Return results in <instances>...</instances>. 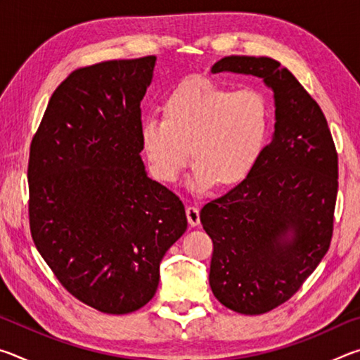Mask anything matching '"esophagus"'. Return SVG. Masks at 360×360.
Listing matches in <instances>:
<instances>
[{
    "label": "esophagus",
    "mask_w": 360,
    "mask_h": 360,
    "mask_svg": "<svg viewBox=\"0 0 360 360\" xmlns=\"http://www.w3.org/2000/svg\"><path fill=\"white\" fill-rule=\"evenodd\" d=\"M186 216H187L188 224H191V227H197L200 224V211L197 206H187Z\"/></svg>",
    "instance_id": "obj_1"
}]
</instances>
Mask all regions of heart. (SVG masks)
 Wrapping results in <instances>:
<instances>
[{
	"instance_id": "heart-1",
	"label": "heart",
	"mask_w": 360,
	"mask_h": 360,
	"mask_svg": "<svg viewBox=\"0 0 360 360\" xmlns=\"http://www.w3.org/2000/svg\"><path fill=\"white\" fill-rule=\"evenodd\" d=\"M162 119L139 127L143 154L154 178L179 179L191 149L193 187H231L245 181L271 131L270 101L257 89L233 90L205 76L181 81L162 103Z\"/></svg>"
}]
</instances>
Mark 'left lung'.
Here are the masks:
<instances>
[{"label":"left lung","mask_w":360,"mask_h":360,"mask_svg":"<svg viewBox=\"0 0 360 360\" xmlns=\"http://www.w3.org/2000/svg\"><path fill=\"white\" fill-rule=\"evenodd\" d=\"M211 72L257 76L275 96V133L257 165L200 212L214 248L212 294L236 313L264 314L288 302L328 251L338 155L319 105L276 60L230 56Z\"/></svg>","instance_id":"8db88e82"}]
</instances>
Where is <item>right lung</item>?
<instances>
[{
    "instance_id": "1",
    "label": "right lung",
    "mask_w": 360,
    "mask_h": 360,
    "mask_svg": "<svg viewBox=\"0 0 360 360\" xmlns=\"http://www.w3.org/2000/svg\"><path fill=\"white\" fill-rule=\"evenodd\" d=\"M155 56L72 71L30 146V230L63 288L101 313L155 295L163 255L187 229L178 195L148 178L141 100Z\"/></svg>"
}]
</instances>
